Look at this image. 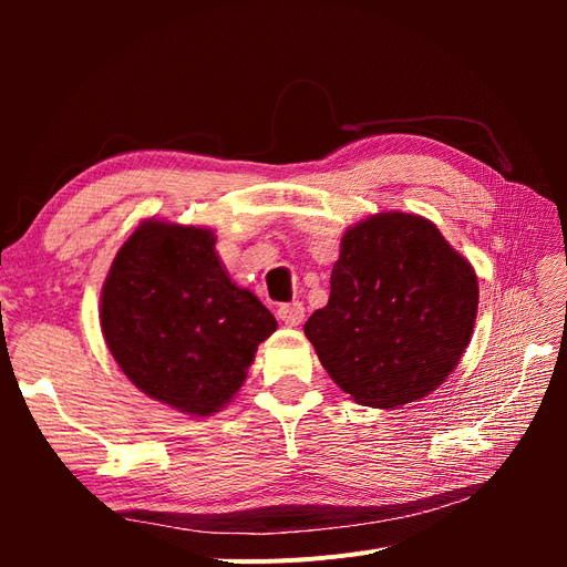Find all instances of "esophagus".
<instances>
[{
    "instance_id": "34e87169",
    "label": "esophagus",
    "mask_w": 567,
    "mask_h": 567,
    "mask_svg": "<svg viewBox=\"0 0 567 567\" xmlns=\"http://www.w3.org/2000/svg\"><path fill=\"white\" fill-rule=\"evenodd\" d=\"M277 317L286 323V326H300V321L305 319V307H302V302H284V305H279V310H277Z\"/></svg>"
}]
</instances>
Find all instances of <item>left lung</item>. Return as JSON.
Wrapping results in <instances>:
<instances>
[{"label": "left lung", "mask_w": 567, "mask_h": 567, "mask_svg": "<svg viewBox=\"0 0 567 567\" xmlns=\"http://www.w3.org/2000/svg\"><path fill=\"white\" fill-rule=\"evenodd\" d=\"M477 277L431 219L379 213L342 234L326 307L305 323L333 383L394 409L437 390L466 352Z\"/></svg>", "instance_id": "left-lung-1"}]
</instances>
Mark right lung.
Segmentation results:
<instances>
[{
	"label": "right lung",
	"instance_id": "obj_1",
	"mask_svg": "<svg viewBox=\"0 0 567 567\" xmlns=\"http://www.w3.org/2000/svg\"><path fill=\"white\" fill-rule=\"evenodd\" d=\"M215 231L144 219L101 288V333L151 400L213 416L241 390L277 319L219 262Z\"/></svg>",
	"mask_w": 567,
	"mask_h": 567
}]
</instances>
